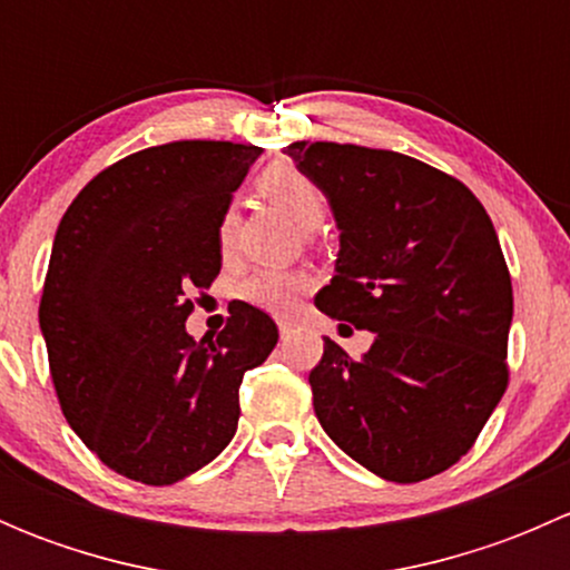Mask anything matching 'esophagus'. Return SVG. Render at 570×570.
I'll use <instances>...</instances> for the list:
<instances>
[{
  "label": "esophagus",
  "mask_w": 570,
  "mask_h": 570,
  "mask_svg": "<svg viewBox=\"0 0 570 570\" xmlns=\"http://www.w3.org/2000/svg\"><path fill=\"white\" fill-rule=\"evenodd\" d=\"M295 325H297V322L289 320V317H281V320H278V331H281V333H289Z\"/></svg>",
  "instance_id": "obj_1"
}]
</instances>
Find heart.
Segmentation results:
<instances>
[{
    "mask_svg": "<svg viewBox=\"0 0 570 570\" xmlns=\"http://www.w3.org/2000/svg\"><path fill=\"white\" fill-rule=\"evenodd\" d=\"M258 189L278 209H284L297 226L317 228L325 217V193L312 176L292 163H275L258 176ZM237 239V209H226L217 220V245L223 253L234 248ZM314 286L312 273L286 267H262L239 284V297L248 306L269 314H292L303 292Z\"/></svg>",
    "mask_w": 570,
    "mask_h": 570,
    "instance_id": "heart-1",
    "label": "heart"
}]
</instances>
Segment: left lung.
Here are the masks:
<instances>
[{
  "mask_svg": "<svg viewBox=\"0 0 570 570\" xmlns=\"http://www.w3.org/2000/svg\"><path fill=\"white\" fill-rule=\"evenodd\" d=\"M342 232L320 312L375 333L355 361L325 336L308 383L322 430L392 482L474 446L508 389L513 284L497 228L455 176L383 148L295 142ZM347 327V325H344Z\"/></svg>",
  "mask_w": 570,
  "mask_h": 570,
  "instance_id": "obj_1",
  "label": "left lung"
}]
</instances>
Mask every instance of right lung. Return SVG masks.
Instances as JSON below:
<instances>
[{
	"mask_svg": "<svg viewBox=\"0 0 570 570\" xmlns=\"http://www.w3.org/2000/svg\"><path fill=\"white\" fill-rule=\"evenodd\" d=\"M262 148L176 140L90 178L55 234L40 331L62 416L101 463L174 485L237 433L245 372L278 327L248 303L215 338L184 322L220 273L217 220Z\"/></svg>",
	"mask_w": 570,
	"mask_h": 570,
	"instance_id": "right-lung-1",
	"label": "right lung"
}]
</instances>
